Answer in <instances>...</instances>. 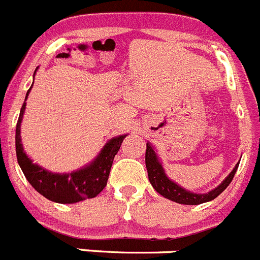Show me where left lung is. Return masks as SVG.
Returning a JSON list of instances; mask_svg holds the SVG:
<instances>
[{"label": "left lung", "mask_w": 260, "mask_h": 260, "mask_svg": "<svg viewBox=\"0 0 260 260\" xmlns=\"http://www.w3.org/2000/svg\"><path fill=\"white\" fill-rule=\"evenodd\" d=\"M145 160L146 169H147L148 174V180H150L153 189L158 194H161L162 197L168 198V200L173 201V202L179 203V205H201V203H206L215 200L216 197H218L228 188L239 168L238 162L235 165V168L233 169V171L223 179V181H221V184H218L216 188L211 189L207 193H194V191H190L188 189L183 188L181 185H179L178 183L171 180L166 175L162 164H161L160 158H158L157 153H156V150L150 142L146 143Z\"/></svg>", "instance_id": "obj_1"}]
</instances>
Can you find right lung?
<instances>
[{
  "instance_id": "1",
  "label": "right lung",
  "mask_w": 260,
  "mask_h": 260,
  "mask_svg": "<svg viewBox=\"0 0 260 260\" xmlns=\"http://www.w3.org/2000/svg\"><path fill=\"white\" fill-rule=\"evenodd\" d=\"M30 90L31 87L27 90L25 102L20 110L19 120L16 124V136H15L17 162L25 178L38 193L55 203L70 205V203L81 202L87 198L96 197L107 185L114 156L119 151L120 145L127 135L110 138L102 148L99 155L87 165L71 173H52L38 164L32 162V160L26 155L22 147L20 133H21V122Z\"/></svg>"
}]
</instances>
